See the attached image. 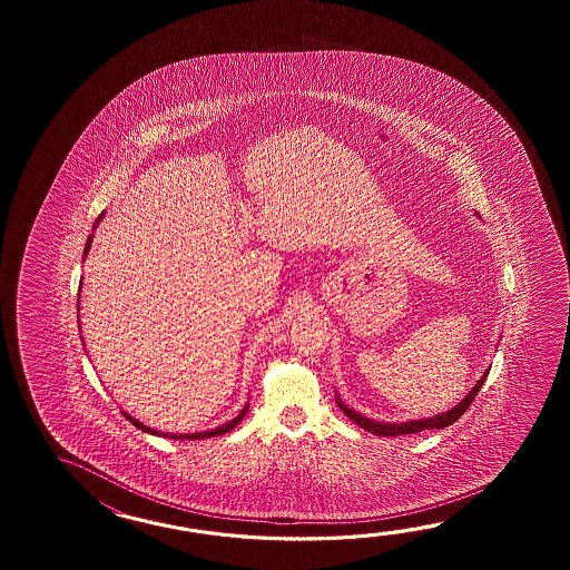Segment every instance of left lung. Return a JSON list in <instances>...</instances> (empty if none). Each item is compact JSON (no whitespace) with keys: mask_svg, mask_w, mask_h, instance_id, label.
<instances>
[{"mask_svg":"<svg viewBox=\"0 0 570 570\" xmlns=\"http://www.w3.org/2000/svg\"><path fill=\"white\" fill-rule=\"evenodd\" d=\"M487 375H489V371H484V375L476 381V385H474V387L464 395V400L459 401L452 410L438 413L434 417H424V420H410V422H400V424H395V422H393V424H389V422H376V420H371V417H366L363 413L354 412L348 405H344L338 395H336V403H338L340 410L346 413L354 424L361 425L363 430L375 434V436H405V434H417V432L432 430V428L442 430V428H449L450 424H454V422L461 417L462 413L471 407V403H473L474 397H476L479 389L483 387Z\"/></svg>","mask_w":570,"mask_h":570,"instance_id":"1","label":"left lung"}]
</instances>
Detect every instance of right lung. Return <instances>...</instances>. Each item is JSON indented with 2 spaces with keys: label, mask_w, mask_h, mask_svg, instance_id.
I'll list each match as a JSON object with an SVG mask.
<instances>
[{
  "label": "right lung",
  "mask_w": 570,
  "mask_h": 570,
  "mask_svg": "<svg viewBox=\"0 0 570 570\" xmlns=\"http://www.w3.org/2000/svg\"><path fill=\"white\" fill-rule=\"evenodd\" d=\"M106 214V212H104ZM104 214H99V218L96 219V224H94V230L97 228V224L101 222V218H104ZM91 243H94V234H89V238H87L86 244V250H83V256L87 258V253H89V248H91ZM81 297V295H79ZM79 297H77V312H79ZM79 322V320H77ZM246 412H248V403L244 405L243 410H240V413L234 417V420H230V422H226V424L218 425V428H214V430H207V432H195V434H165V432H158V430H153V428H148V425L140 424L136 417H132V415H128L126 412L124 415L128 417V422H132L138 430H142V432H148V434H153V436H163V438H175V440H202V438H212V436H219V434H226V432H230V430H234L236 425L240 424L243 422L244 415H246Z\"/></svg>",
  "instance_id": "obj_1"
}]
</instances>
